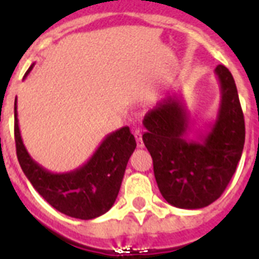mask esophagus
I'll use <instances>...</instances> for the list:
<instances>
[{
	"mask_svg": "<svg viewBox=\"0 0 259 259\" xmlns=\"http://www.w3.org/2000/svg\"><path fill=\"white\" fill-rule=\"evenodd\" d=\"M134 135H135V139H136V141H137V146H139V148H143V146H144L143 132H141L140 128H136V130H135V132H134Z\"/></svg>",
	"mask_w": 259,
	"mask_h": 259,
	"instance_id": "1",
	"label": "esophagus"
}]
</instances>
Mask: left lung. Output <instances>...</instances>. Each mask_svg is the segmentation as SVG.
I'll use <instances>...</instances> for the list:
<instances>
[{
	"instance_id": "obj_1",
	"label": "left lung",
	"mask_w": 259,
	"mask_h": 259,
	"mask_svg": "<svg viewBox=\"0 0 259 259\" xmlns=\"http://www.w3.org/2000/svg\"><path fill=\"white\" fill-rule=\"evenodd\" d=\"M214 72L221 104L200 140L188 139L191 119L182 97L166 98L144 116L143 140L153 158L155 182L164 200L179 209H202L218 200L244 149L245 122L235 80L223 65Z\"/></svg>"
}]
</instances>
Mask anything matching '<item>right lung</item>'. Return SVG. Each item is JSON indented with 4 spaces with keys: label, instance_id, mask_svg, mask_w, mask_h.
<instances>
[{
    "label": "right lung",
    "instance_id": "1",
    "mask_svg": "<svg viewBox=\"0 0 259 259\" xmlns=\"http://www.w3.org/2000/svg\"><path fill=\"white\" fill-rule=\"evenodd\" d=\"M35 63L26 72H31ZM14 135L23 172L49 205L71 218L95 219L111 209L118 197L128 159L136 148L130 127H122L105 137L83 166L70 172L54 174L32 159L20 136L17 98L14 104Z\"/></svg>",
    "mask_w": 259,
    "mask_h": 259
}]
</instances>
